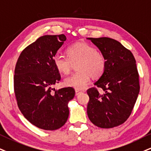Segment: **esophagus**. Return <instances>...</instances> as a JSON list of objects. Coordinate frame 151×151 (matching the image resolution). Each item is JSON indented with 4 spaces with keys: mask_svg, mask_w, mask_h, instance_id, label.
Masks as SVG:
<instances>
[{
    "mask_svg": "<svg viewBox=\"0 0 151 151\" xmlns=\"http://www.w3.org/2000/svg\"><path fill=\"white\" fill-rule=\"evenodd\" d=\"M82 93L81 91H79V90H76V96H78L79 94H81Z\"/></svg>",
    "mask_w": 151,
    "mask_h": 151,
    "instance_id": "esophagus-1",
    "label": "esophagus"
}]
</instances>
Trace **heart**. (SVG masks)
I'll list each match as a JSON object with an SVG mask.
<instances>
[{
  "label": "heart",
  "instance_id": "obj_1",
  "mask_svg": "<svg viewBox=\"0 0 151 151\" xmlns=\"http://www.w3.org/2000/svg\"><path fill=\"white\" fill-rule=\"evenodd\" d=\"M67 58L57 52L53 56V63L59 72L67 74L76 64L78 70L64 79V85L76 90H83L90 81V77L96 78L102 75L106 67V59L95 47L87 42H77L66 50Z\"/></svg>",
  "mask_w": 151,
  "mask_h": 151
}]
</instances>
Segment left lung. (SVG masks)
I'll list each match as a JSON object with an SVG mask.
<instances>
[{
	"mask_svg": "<svg viewBox=\"0 0 151 151\" xmlns=\"http://www.w3.org/2000/svg\"><path fill=\"white\" fill-rule=\"evenodd\" d=\"M106 59L102 75L94 83L101 88L87 90V115L99 127L112 128L124 123L131 114L139 93L138 70L132 53L114 39L87 38Z\"/></svg>",
	"mask_w": 151,
	"mask_h": 151,
	"instance_id": "1",
	"label": "left lung"
}]
</instances>
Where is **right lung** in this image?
<instances>
[{"label": "right lung", "instance_id": "add662e5", "mask_svg": "<svg viewBox=\"0 0 151 151\" xmlns=\"http://www.w3.org/2000/svg\"><path fill=\"white\" fill-rule=\"evenodd\" d=\"M65 35H45L22 52L14 77V93L20 111L27 120L40 129L55 130L66 123L68 104L75 96L72 87L53 92L61 80L53 56L64 44Z\"/></svg>", "mask_w": 151, "mask_h": 151}]
</instances>
